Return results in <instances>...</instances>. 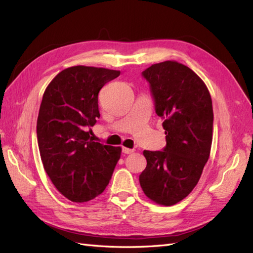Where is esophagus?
I'll return each instance as SVG.
<instances>
[{
  "label": "esophagus",
  "instance_id": "obj_1",
  "mask_svg": "<svg viewBox=\"0 0 253 253\" xmlns=\"http://www.w3.org/2000/svg\"><path fill=\"white\" fill-rule=\"evenodd\" d=\"M132 152H133V150H132V149L123 147V153H125V154H130V153H132Z\"/></svg>",
  "mask_w": 253,
  "mask_h": 253
}]
</instances>
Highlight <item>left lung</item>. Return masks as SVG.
Instances as JSON below:
<instances>
[{
  "instance_id": "8db88e82",
  "label": "left lung",
  "mask_w": 253,
  "mask_h": 253,
  "mask_svg": "<svg viewBox=\"0 0 253 253\" xmlns=\"http://www.w3.org/2000/svg\"><path fill=\"white\" fill-rule=\"evenodd\" d=\"M163 120L166 147L147 151V168L139 176L150 200L169 207L193 190L211 152L213 107L209 89L191 69L176 61H165L142 72Z\"/></svg>"
}]
</instances>
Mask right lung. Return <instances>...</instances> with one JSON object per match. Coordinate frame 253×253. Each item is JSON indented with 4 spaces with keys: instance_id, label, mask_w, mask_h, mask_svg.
Here are the masks:
<instances>
[{
    "instance_id": "add662e5",
    "label": "right lung",
    "mask_w": 253,
    "mask_h": 253,
    "mask_svg": "<svg viewBox=\"0 0 253 253\" xmlns=\"http://www.w3.org/2000/svg\"><path fill=\"white\" fill-rule=\"evenodd\" d=\"M120 71L73 66L47 85L37 121L41 161L53 185L73 202H87L109 185L122 148L92 140L100 117L98 94Z\"/></svg>"
}]
</instances>
